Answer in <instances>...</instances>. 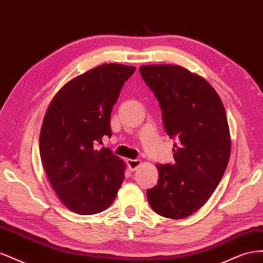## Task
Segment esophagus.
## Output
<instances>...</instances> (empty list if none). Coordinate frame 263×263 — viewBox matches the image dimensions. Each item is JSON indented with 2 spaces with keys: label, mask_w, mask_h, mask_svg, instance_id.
Wrapping results in <instances>:
<instances>
[{
  "label": "esophagus",
  "mask_w": 263,
  "mask_h": 263,
  "mask_svg": "<svg viewBox=\"0 0 263 263\" xmlns=\"http://www.w3.org/2000/svg\"><path fill=\"white\" fill-rule=\"evenodd\" d=\"M126 162H127V165H128L129 170H132V171L136 170L138 166L141 164V161L139 160V159H128V160H127Z\"/></svg>",
  "instance_id": "34e87169"
}]
</instances>
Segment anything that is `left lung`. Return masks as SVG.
I'll use <instances>...</instances> for the list:
<instances>
[{
	"instance_id": "8db88e82",
	"label": "left lung",
	"mask_w": 263,
	"mask_h": 263,
	"mask_svg": "<svg viewBox=\"0 0 263 263\" xmlns=\"http://www.w3.org/2000/svg\"><path fill=\"white\" fill-rule=\"evenodd\" d=\"M139 72L159 102L166 134L177 139L176 162L157 165L148 202L163 217L185 218L208 202L227 168L232 145L225 108L213 86L185 68L149 65Z\"/></svg>"
}]
</instances>
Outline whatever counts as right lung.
Listing matches in <instances>:
<instances>
[{"instance_id":"obj_1","label":"right lung","mask_w":263,"mask_h":263,"mask_svg":"<svg viewBox=\"0 0 263 263\" xmlns=\"http://www.w3.org/2000/svg\"><path fill=\"white\" fill-rule=\"evenodd\" d=\"M136 68L106 63L76 77L54 95L39 135V153L51 186L80 215L105 211L125 178V163L108 148L110 113Z\"/></svg>"}]
</instances>
